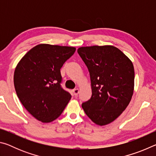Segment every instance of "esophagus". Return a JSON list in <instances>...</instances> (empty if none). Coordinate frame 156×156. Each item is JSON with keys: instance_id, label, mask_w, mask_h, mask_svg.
Instances as JSON below:
<instances>
[{"instance_id": "esophagus-1", "label": "esophagus", "mask_w": 156, "mask_h": 156, "mask_svg": "<svg viewBox=\"0 0 156 156\" xmlns=\"http://www.w3.org/2000/svg\"><path fill=\"white\" fill-rule=\"evenodd\" d=\"M79 93V89H74L73 90V94H74V96H77Z\"/></svg>"}]
</instances>
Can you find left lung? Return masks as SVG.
I'll use <instances>...</instances> for the list:
<instances>
[{
  "label": "left lung",
  "instance_id": "8db88e82",
  "mask_svg": "<svg viewBox=\"0 0 156 156\" xmlns=\"http://www.w3.org/2000/svg\"><path fill=\"white\" fill-rule=\"evenodd\" d=\"M78 53L88 68L92 95L82 107L100 126L114 121L128 106L134 89L133 63L112 45L82 47Z\"/></svg>",
  "mask_w": 156,
  "mask_h": 156
}]
</instances>
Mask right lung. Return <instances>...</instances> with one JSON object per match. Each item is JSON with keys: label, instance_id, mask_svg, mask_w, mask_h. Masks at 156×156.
Masks as SVG:
<instances>
[{"label": "right lung", "instance_id": "right-lung-1", "mask_svg": "<svg viewBox=\"0 0 156 156\" xmlns=\"http://www.w3.org/2000/svg\"><path fill=\"white\" fill-rule=\"evenodd\" d=\"M75 51L73 47L38 44L15 69L14 83L18 98L28 112L42 122L58 118L72 98L60 84V69Z\"/></svg>", "mask_w": 156, "mask_h": 156}]
</instances>
